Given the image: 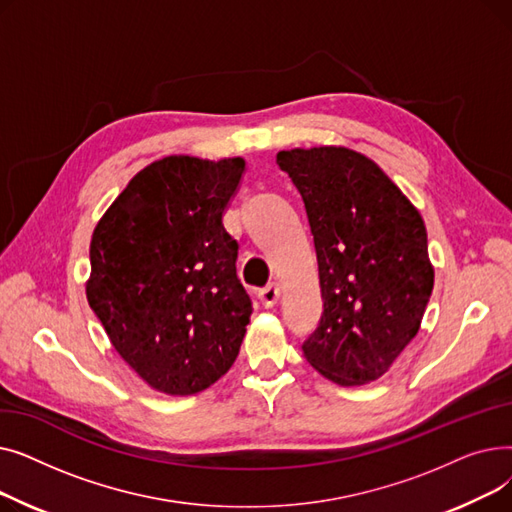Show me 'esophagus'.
<instances>
[{"instance_id": "esophagus-1", "label": "esophagus", "mask_w": 512, "mask_h": 512, "mask_svg": "<svg viewBox=\"0 0 512 512\" xmlns=\"http://www.w3.org/2000/svg\"><path fill=\"white\" fill-rule=\"evenodd\" d=\"M280 299V288L276 284H267L261 292H259V303L265 309H272Z\"/></svg>"}]
</instances>
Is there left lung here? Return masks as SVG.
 I'll return each instance as SVG.
<instances>
[{"label":"left lung","mask_w":512,"mask_h":512,"mask_svg":"<svg viewBox=\"0 0 512 512\" xmlns=\"http://www.w3.org/2000/svg\"><path fill=\"white\" fill-rule=\"evenodd\" d=\"M276 161L303 197L324 301L303 355L340 386L378 380L417 336L432 297L421 215L353 149H292Z\"/></svg>","instance_id":"1"}]
</instances>
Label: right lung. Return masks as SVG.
Masks as SVG:
<instances>
[{"label":"right lung","mask_w":512,"mask_h":512,"mask_svg":"<svg viewBox=\"0 0 512 512\" xmlns=\"http://www.w3.org/2000/svg\"><path fill=\"white\" fill-rule=\"evenodd\" d=\"M242 172V157L153 161L95 226L89 305L159 392L197 394L238 357L253 307L222 215Z\"/></svg>","instance_id":"right-lung-1"}]
</instances>
